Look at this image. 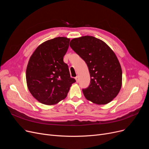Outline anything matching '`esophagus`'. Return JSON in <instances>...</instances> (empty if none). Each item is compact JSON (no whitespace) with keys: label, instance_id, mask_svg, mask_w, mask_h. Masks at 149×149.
<instances>
[{"label":"esophagus","instance_id":"34e87169","mask_svg":"<svg viewBox=\"0 0 149 149\" xmlns=\"http://www.w3.org/2000/svg\"><path fill=\"white\" fill-rule=\"evenodd\" d=\"M75 80H76L77 83H79V77H78V76H77V77H75Z\"/></svg>","mask_w":149,"mask_h":149}]
</instances>
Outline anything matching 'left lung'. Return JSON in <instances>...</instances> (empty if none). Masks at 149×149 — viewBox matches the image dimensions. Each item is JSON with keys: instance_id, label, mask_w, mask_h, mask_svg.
<instances>
[{"instance_id": "left-lung-1", "label": "left lung", "mask_w": 149, "mask_h": 149, "mask_svg": "<svg viewBox=\"0 0 149 149\" xmlns=\"http://www.w3.org/2000/svg\"><path fill=\"white\" fill-rule=\"evenodd\" d=\"M69 45L89 69L91 83L83 90L85 98L98 105L110 103L122 86L121 66L115 52L104 42L89 36L73 38Z\"/></svg>"}]
</instances>
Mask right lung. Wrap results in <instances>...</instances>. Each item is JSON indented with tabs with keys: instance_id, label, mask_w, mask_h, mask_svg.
<instances>
[{
	"instance_id": "obj_1",
	"label": "right lung",
	"mask_w": 149,
	"mask_h": 149,
	"mask_svg": "<svg viewBox=\"0 0 149 149\" xmlns=\"http://www.w3.org/2000/svg\"><path fill=\"white\" fill-rule=\"evenodd\" d=\"M70 38L58 37L39 45L29 58L26 70L27 86L38 102L54 105L64 100L72 84L68 66L63 57Z\"/></svg>"
}]
</instances>
